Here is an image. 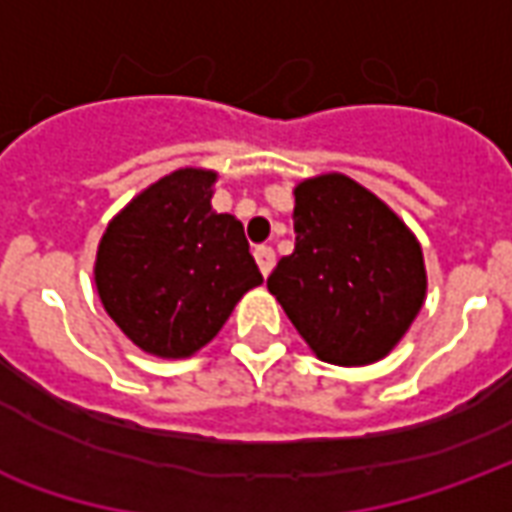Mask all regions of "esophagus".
<instances>
[{
    "label": "esophagus",
    "mask_w": 512,
    "mask_h": 512,
    "mask_svg": "<svg viewBox=\"0 0 512 512\" xmlns=\"http://www.w3.org/2000/svg\"><path fill=\"white\" fill-rule=\"evenodd\" d=\"M255 260H257V266H260V271H263V277H268V274H271V268H274V263H277V257H274V249H271V246H257Z\"/></svg>",
    "instance_id": "esophagus-1"
}]
</instances>
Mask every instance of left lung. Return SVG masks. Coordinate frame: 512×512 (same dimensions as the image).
I'll return each mask as SVG.
<instances>
[{
	"instance_id": "left-lung-1",
	"label": "left lung",
	"mask_w": 512,
	"mask_h": 512,
	"mask_svg": "<svg viewBox=\"0 0 512 512\" xmlns=\"http://www.w3.org/2000/svg\"><path fill=\"white\" fill-rule=\"evenodd\" d=\"M296 249L268 277L271 296L321 362L373 365L425 304L417 235L381 197L343 172L293 189Z\"/></svg>"
}]
</instances>
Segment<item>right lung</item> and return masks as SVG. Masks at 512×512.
I'll use <instances>...</instances> for the list:
<instances>
[{
	"instance_id": "obj_1",
	"label": "right lung",
	"mask_w": 512,
	"mask_h": 512,
	"mask_svg": "<svg viewBox=\"0 0 512 512\" xmlns=\"http://www.w3.org/2000/svg\"><path fill=\"white\" fill-rule=\"evenodd\" d=\"M216 178L202 167L169 172L117 211L98 241V299L117 329L158 359L197 354L263 282L244 224L213 211Z\"/></svg>"
}]
</instances>
